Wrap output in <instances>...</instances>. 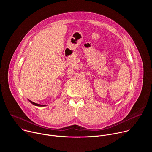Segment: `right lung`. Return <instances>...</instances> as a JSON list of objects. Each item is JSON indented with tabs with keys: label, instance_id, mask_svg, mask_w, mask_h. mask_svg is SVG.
<instances>
[{
	"label": "right lung",
	"instance_id": "obj_1",
	"mask_svg": "<svg viewBox=\"0 0 152 152\" xmlns=\"http://www.w3.org/2000/svg\"><path fill=\"white\" fill-rule=\"evenodd\" d=\"M29 102L32 103L34 105H35V106H46V105H42V104H38V103H34L31 100H29Z\"/></svg>",
	"mask_w": 152,
	"mask_h": 152
}]
</instances>
